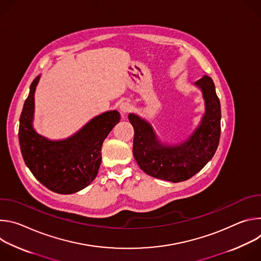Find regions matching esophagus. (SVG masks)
Segmentation results:
<instances>
[{"instance_id": "esophagus-1", "label": "esophagus", "mask_w": 261, "mask_h": 261, "mask_svg": "<svg viewBox=\"0 0 261 261\" xmlns=\"http://www.w3.org/2000/svg\"><path fill=\"white\" fill-rule=\"evenodd\" d=\"M132 109H133V107L129 102H123L120 106V110L123 115H127V114L131 113Z\"/></svg>"}]
</instances>
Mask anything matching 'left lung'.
<instances>
[{
	"label": "left lung",
	"mask_w": 261,
	"mask_h": 261,
	"mask_svg": "<svg viewBox=\"0 0 261 261\" xmlns=\"http://www.w3.org/2000/svg\"><path fill=\"white\" fill-rule=\"evenodd\" d=\"M205 100V114L189 140L173 147L157 141L152 127L135 115H129L134 128L133 155L148 175L173 182L184 181L200 171L214 157L221 134V106L213 80L204 75L196 82Z\"/></svg>",
	"instance_id": "left-lung-1"
}]
</instances>
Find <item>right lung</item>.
<instances>
[{"mask_svg":"<svg viewBox=\"0 0 261 261\" xmlns=\"http://www.w3.org/2000/svg\"><path fill=\"white\" fill-rule=\"evenodd\" d=\"M39 76L30 86L19 118L18 139L22 158L33 175L53 192L75 193L97 176L101 163V147L109 132L120 122L116 110L107 111L72 137L50 141L37 134L32 127L34 93Z\"/></svg>","mask_w":261,"mask_h":261,"instance_id":"obj_1","label":"right lung"}]
</instances>
